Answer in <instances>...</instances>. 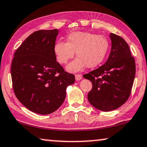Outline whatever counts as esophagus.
I'll use <instances>...</instances> for the list:
<instances>
[{
    "label": "esophagus",
    "mask_w": 147,
    "mask_h": 147,
    "mask_svg": "<svg viewBox=\"0 0 147 147\" xmlns=\"http://www.w3.org/2000/svg\"><path fill=\"white\" fill-rule=\"evenodd\" d=\"M81 78H82V75H81V74H75V79H76V80H77V81H78V80H81Z\"/></svg>",
    "instance_id": "esophagus-1"
}]
</instances>
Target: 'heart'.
Segmentation results:
<instances>
[{
	"label": "heart",
	"mask_w": 147,
	"mask_h": 147,
	"mask_svg": "<svg viewBox=\"0 0 147 147\" xmlns=\"http://www.w3.org/2000/svg\"><path fill=\"white\" fill-rule=\"evenodd\" d=\"M109 41L103 35L90 32H74L68 35L67 42L58 41L54 46L57 61L67 64L75 54L77 58L67 67L69 72H78L84 67H96L103 61L108 53Z\"/></svg>",
	"instance_id": "b5f03b06"
}]
</instances>
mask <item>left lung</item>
<instances>
[{
	"mask_svg": "<svg viewBox=\"0 0 147 147\" xmlns=\"http://www.w3.org/2000/svg\"><path fill=\"white\" fill-rule=\"evenodd\" d=\"M111 51L104 65L83 77L90 80L89 102L98 110L111 111L129 98L135 76V61L129 45L122 37L111 33Z\"/></svg>",
	"mask_w": 147,
	"mask_h": 147,
	"instance_id": "1",
	"label": "left lung"
}]
</instances>
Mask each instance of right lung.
I'll return each mask as SVG.
<instances>
[{
	"label": "right lung",
	"instance_id": "obj_1",
	"mask_svg": "<svg viewBox=\"0 0 147 147\" xmlns=\"http://www.w3.org/2000/svg\"><path fill=\"white\" fill-rule=\"evenodd\" d=\"M57 29L40 30L28 36L14 53L11 65L14 92L28 110L49 115L63 104L74 75L57 61L54 46Z\"/></svg>",
	"mask_w": 147,
	"mask_h": 147
}]
</instances>
